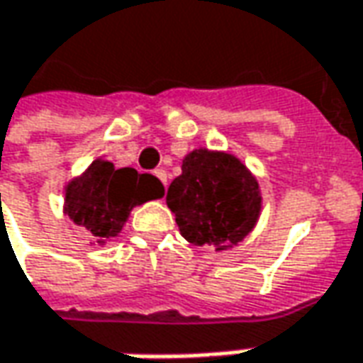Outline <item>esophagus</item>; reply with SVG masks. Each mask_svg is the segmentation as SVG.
I'll use <instances>...</instances> for the list:
<instances>
[{"instance_id": "34e87169", "label": "esophagus", "mask_w": 363, "mask_h": 363, "mask_svg": "<svg viewBox=\"0 0 363 363\" xmlns=\"http://www.w3.org/2000/svg\"><path fill=\"white\" fill-rule=\"evenodd\" d=\"M155 176L160 177V182H162L164 186H167V172H165L164 167H160V169H155Z\"/></svg>"}]
</instances>
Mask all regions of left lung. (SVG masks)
Instances as JSON below:
<instances>
[{
	"label": "left lung",
	"mask_w": 363,
	"mask_h": 363,
	"mask_svg": "<svg viewBox=\"0 0 363 363\" xmlns=\"http://www.w3.org/2000/svg\"><path fill=\"white\" fill-rule=\"evenodd\" d=\"M167 208L179 233L194 245L216 252L244 242L262 213L255 176L235 155L199 147L182 162V176L167 187Z\"/></svg>",
	"instance_id": "left-lung-1"
}]
</instances>
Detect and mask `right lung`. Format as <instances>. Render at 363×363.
Segmentation results:
<instances>
[{"instance_id": "add662e5", "label": "right lung", "mask_w": 363, "mask_h": 363, "mask_svg": "<svg viewBox=\"0 0 363 363\" xmlns=\"http://www.w3.org/2000/svg\"><path fill=\"white\" fill-rule=\"evenodd\" d=\"M162 182L133 167L116 169L111 162L96 160L82 176L65 186L63 213L82 225L97 244L118 238L135 206L164 196Z\"/></svg>"}]
</instances>
